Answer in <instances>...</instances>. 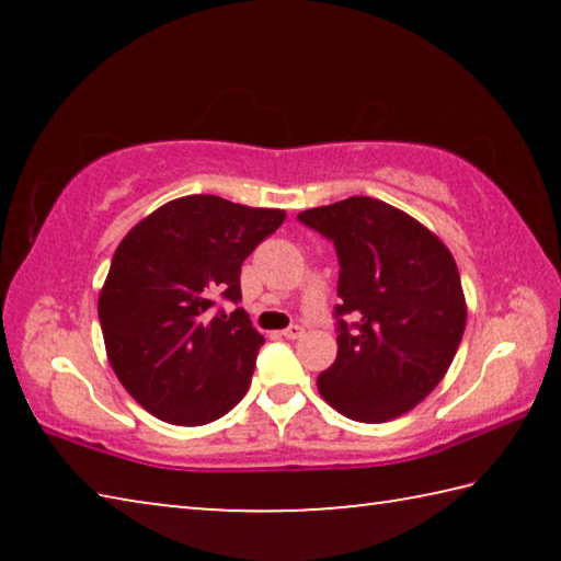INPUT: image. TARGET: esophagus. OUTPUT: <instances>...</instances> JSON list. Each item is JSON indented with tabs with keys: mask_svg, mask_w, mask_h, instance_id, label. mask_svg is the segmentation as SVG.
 Wrapping results in <instances>:
<instances>
[{
	"mask_svg": "<svg viewBox=\"0 0 561 561\" xmlns=\"http://www.w3.org/2000/svg\"><path fill=\"white\" fill-rule=\"evenodd\" d=\"M282 336H284V339H291V341H294V339H301V336H304V329H301L299 324H294V327H289V329H284Z\"/></svg>",
	"mask_w": 561,
	"mask_h": 561,
	"instance_id": "1",
	"label": "esophagus"
}]
</instances>
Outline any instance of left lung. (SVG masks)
<instances>
[{"label": "left lung", "mask_w": 561, "mask_h": 561, "mask_svg": "<svg viewBox=\"0 0 561 561\" xmlns=\"http://www.w3.org/2000/svg\"><path fill=\"white\" fill-rule=\"evenodd\" d=\"M299 222L334 242L339 257V351L317 378L321 398L358 423L408 413L448 374L468 321L450 250L411 215L364 195L311 207Z\"/></svg>", "instance_id": "8db88e82"}]
</instances>
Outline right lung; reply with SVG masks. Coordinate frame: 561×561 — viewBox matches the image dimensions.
Returning a JSON list of instances; mask_svg holds the SVG:
<instances>
[{"label": "right lung", "mask_w": 561, "mask_h": 561, "mask_svg": "<svg viewBox=\"0 0 561 561\" xmlns=\"http://www.w3.org/2000/svg\"><path fill=\"white\" fill-rule=\"evenodd\" d=\"M284 210L217 195L158 207L123 237L99 294L111 368L148 413L173 425H205L242 401L264 336L244 309L240 270Z\"/></svg>", "instance_id": "add662e5"}]
</instances>
